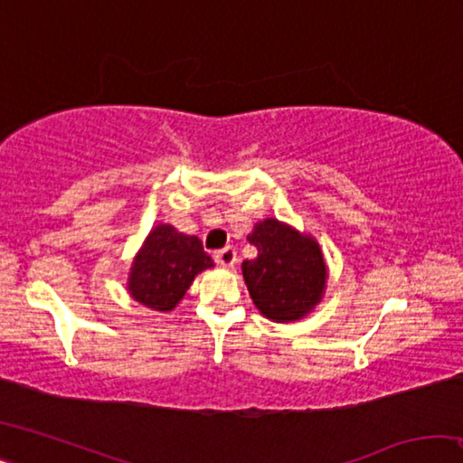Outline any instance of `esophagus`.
I'll use <instances>...</instances> for the list:
<instances>
[{"label":"esophagus","instance_id":"1","mask_svg":"<svg viewBox=\"0 0 463 463\" xmlns=\"http://www.w3.org/2000/svg\"><path fill=\"white\" fill-rule=\"evenodd\" d=\"M214 260H216L218 265H222V268H232V265L239 261L237 249H234V247H224L221 250H216Z\"/></svg>","mask_w":463,"mask_h":463}]
</instances>
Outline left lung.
<instances>
[{
	"instance_id": "8db88e82",
	"label": "left lung",
	"mask_w": 463,
	"mask_h": 463,
	"mask_svg": "<svg viewBox=\"0 0 463 463\" xmlns=\"http://www.w3.org/2000/svg\"><path fill=\"white\" fill-rule=\"evenodd\" d=\"M249 242L257 257L242 261V276L255 307L279 323L302 318L320 300L326 281L317 242L273 218L255 224Z\"/></svg>"
}]
</instances>
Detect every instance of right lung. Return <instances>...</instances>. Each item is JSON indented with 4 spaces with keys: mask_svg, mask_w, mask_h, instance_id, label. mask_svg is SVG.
<instances>
[{
    "mask_svg": "<svg viewBox=\"0 0 463 463\" xmlns=\"http://www.w3.org/2000/svg\"><path fill=\"white\" fill-rule=\"evenodd\" d=\"M202 241L161 224L148 234L132 265L128 289L137 302L153 310H171L182 300L195 273L213 268Z\"/></svg>",
    "mask_w": 463,
    "mask_h": 463,
    "instance_id": "right-lung-1",
    "label": "right lung"
}]
</instances>
